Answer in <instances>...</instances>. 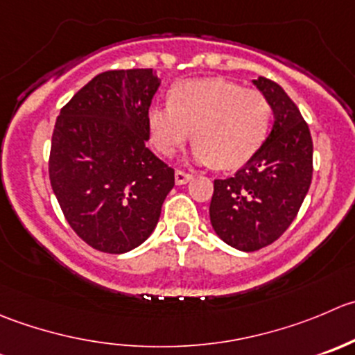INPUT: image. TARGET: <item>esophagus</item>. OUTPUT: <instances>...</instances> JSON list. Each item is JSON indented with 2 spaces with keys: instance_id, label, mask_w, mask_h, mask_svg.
<instances>
[{
  "instance_id": "obj_1",
  "label": "esophagus",
  "mask_w": 355,
  "mask_h": 355,
  "mask_svg": "<svg viewBox=\"0 0 355 355\" xmlns=\"http://www.w3.org/2000/svg\"><path fill=\"white\" fill-rule=\"evenodd\" d=\"M191 178H192V175L187 173V171H184V170H177V171H175V182H177L178 185L187 184V182L191 180Z\"/></svg>"
}]
</instances>
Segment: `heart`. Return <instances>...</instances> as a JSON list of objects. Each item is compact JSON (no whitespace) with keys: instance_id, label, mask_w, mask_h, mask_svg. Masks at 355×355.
Returning <instances> with one entry per match:
<instances>
[{"instance_id":"heart-1","label":"heart","mask_w":355,"mask_h":355,"mask_svg":"<svg viewBox=\"0 0 355 355\" xmlns=\"http://www.w3.org/2000/svg\"><path fill=\"white\" fill-rule=\"evenodd\" d=\"M272 114V104L260 92L225 79H191L173 86L170 105L149 109L147 130L161 156H175L192 130L196 161L234 168L260 149Z\"/></svg>"}]
</instances>
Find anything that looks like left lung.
I'll return each mask as SVG.
<instances>
[{"label": "left lung", "mask_w": 355, "mask_h": 355, "mask_svg": "<svg viewBox=\"0 0 355 355\" xmlns=\"http://www.w3.org/2000/svg\"><path fill=\"white\" fill-rule=\"evenodd\" d=\"M253 83L272 104V132L236 175L213 182L209 202L215 232L241 251L261 250L286 232L314 170L311 130L297 104L272 79Z\"/></svg>", "instance_id": "obj_1"}]
</instances>
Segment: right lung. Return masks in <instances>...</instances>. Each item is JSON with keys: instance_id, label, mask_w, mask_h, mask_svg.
Here are the masks:
<instances>
[{"instance_id": "right-lung-1", "label": "right lung", "mask_w": 355, "mask_h": 355, "mask_svg": "<svg viewBox=\"0 0 355 355\" xmlns=\"http://www.w3.org/2000/svg\"><path fill=\"white\" fill-rule=\"evenodd\" d=\"M159 88L153 69L105 71L60 109L48 173L62 213L88 246L126 253L156 229L175 170L146 147Z\"/></svg>"}]
</instances>
